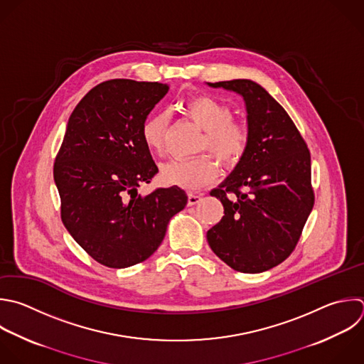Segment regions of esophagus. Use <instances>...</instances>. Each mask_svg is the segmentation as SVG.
<instances>
[{
    "mask_svg": "<svg viewBox=\"0 0 364 364\" xmlns=\"http://www.w3.org/2000/svg\"><path fill=\"white\" fill-rule=\"evenodd\" d=\"M202 200V196L200 195H196V193H189L188 195V206H193L196 203H199Z\"/></svg>",
    "mask_w": 364,
    "mask_h": 364,
    "instance_id": "obj_1",
    "label": "esophagus"
}]
</instances>
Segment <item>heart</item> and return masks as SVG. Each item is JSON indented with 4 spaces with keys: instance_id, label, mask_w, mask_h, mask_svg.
<instances>
[{
    "instance_id": "obj_1",
    "label": "heart",
    "mask_w": 364,
    "mask_h": 364,
    "mask_svg": "<svg viewBox=\"0 0 364 364\" xmlns=\"http://www.w3.org/2000/svg\"><path fill=\"white\" fill-rule=\"evenodd\" d=\"M181 111L203 129V136L199 141L200 151L208 149L226 166H235L242 161L249 146L250 132L243 122L232 119L233 112L228 104L210 95H195L182 101ZM168 124V117L164 112L151 114L142 122V141L156 155L164 154ZM216 176L218 164L208 155L171 161L159 172L164 185L189 191L213 182Z\"/></svg>"
}]
</instances>
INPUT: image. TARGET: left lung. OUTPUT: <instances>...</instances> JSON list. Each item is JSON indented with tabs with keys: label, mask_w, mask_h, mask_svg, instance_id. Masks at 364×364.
Listing matches in <instances>:
<instances>
[{
	"label": "left lung",
	"mask_w": 364,
	"mask_h": 364,
	"mask_svg": "<svg viewBox=\"0 0 364 364\" xmlns=\"http://www.w3.org/2000/svg\"><path fill=\"white\" fill-rule=\"evenodd\" d=\"M208 85L243 97L250 132L242 161L210 191L225 216L208 230V243L232 269L260 273L290 256L313 209L310 152L287 112L259 84Z\"/></svg>",
	"instance_id": "obj_1"
}]
</instances>
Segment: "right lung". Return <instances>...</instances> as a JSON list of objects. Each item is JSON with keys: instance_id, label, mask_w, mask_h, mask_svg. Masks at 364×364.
Returning a JSON list of instances; mask_svg holds the SVG:
<instances>
[{"instance_id": "obj_1", "label": "right lung", "mask_w": 364, "mask_h": 364, "mask_svg": "<svg viewBox=\"0 0 364 364\" xmlns=\"http://www.w3.org/2000/svg\"><path fill=\"white\" fill-rule=\"evenodd\" d=\"M168 90L159 82L105 81L68 119L54 164L61 219L104 266L124 269L146 260L162 243L171 218L186 206L188 196L176 186L138 193L158 172L141 127Z\"/></svg>"}]
</instances>
